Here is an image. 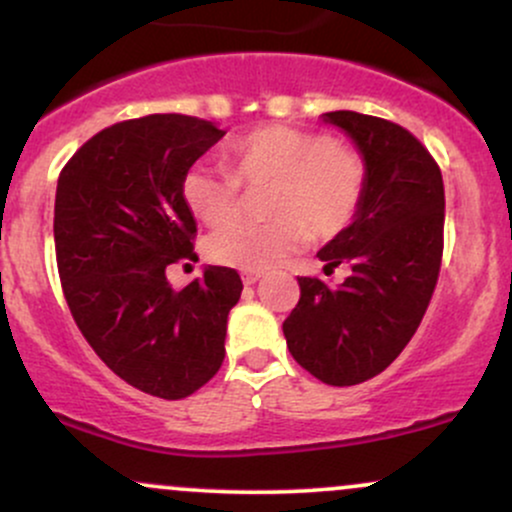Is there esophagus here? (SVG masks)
<instances>
[{"label":"esophagus","instance_id":"34e87169","mask_svg":"<svg viewBox=\"0 0 512 512\" xmlns=\"http://www.w3.org/2000/svg\"><path fill=\"white\" fill-rule=\"evenodd\" d=\"M262 279V274H257V272H243V284L245 286H252V284H257V281Z\"/></svg>","mask_w":512,"mask_h":512}]
</instances>
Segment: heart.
<instances>
[{
	"instance_id": "1",
	"label": "heart",
	"mask_w": 512,
	"mask_h": 512,
	"mask_svg": "<svg viewBox=\"0 0 512 512\" xmlns=\"http://www.w3.org/2000/svg\"><path fill=\"white\" fill-rule=\"evenodd\" d=\"M228 168L195 163L182 175V199L199 221L226 223L207 238V255L223 267L267 272L301 252L310 236L332 240L356 221L368 163L356 144L317 129L267 125L226 146ZM269 189L260 227L228 224L242 187Z\"/></svg>"
}]
</instances>
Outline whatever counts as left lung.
Returning a JSON list of instances; mask_svg holds the SVG:
<instances>
[{"label": "left lung", "instance_id": "1", "mask_svg": "<svg viewBox=\"0 0 512 512\" xmlns=\"http://www.w3.org/2000/svg\"><path fill=\"white\" fill-rule=\"evenodd\" d=\"M368 163L363 207L317 257L327 269L349 264L332 289L298 276L301 298L284 320L298 366L334 387L375 378L419 330L443 260L445 190L436 158L409 129L354 110L325 113Z\"/></svg>", "mask_w": 512, "mask_h": 512}]
</instances>
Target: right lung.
<instances>
[{"instance_id": "1", "label": "right lung", "mask_w": 512, "mask_h": 512, "mask_svg": "<svg viewBox=\"0 0 512 512\" xmlns=\"http://www.w3.org/2000/svg\"><path fill=\"white\" fill-rule=\"evenodd\" d=\"M223 134L178 113L117 122L57 180L55 255L76 327L115 375L161 399L190 397L219 373L243 291L231 267H207L182 291L166 279L197 257L182 175Z\"/></svg>"}]
</instances>
